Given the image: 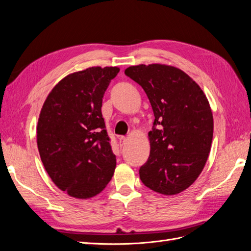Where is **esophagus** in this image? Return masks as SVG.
I'll use <instances>...</instances> for the list:
<instances>
[{
  "instance_id": "esophagus-1",
  "label": "esophagus",
  "mask_w": 251,
  "mask_h": 251,
  "mask_svg": "<svg viewBox=\"0 0 251 251\" xmlns=\"http://www.w3.org/2000/svg\"><path fill=\"white\" fill-rule=\"evenodd\" d=\"M126 142V137H124V136H121V137L119 138V143H120V146H124V144Z\"/></svg>"
}]
</instances>
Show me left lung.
Listing matches in <instances>:
<instances>
[{
	"instance_id": "1",
	"label": "left lung",
	"mask_w": 251,
	"mask_h": 251,
	"mask_svg": "<svg viewBox=\"0 0 251 251\" xmlns=\"http://www.w3.org/2000/svg\"><path fill=\"white\" fill-rule=\"evenodd\" d=\"M125 73L142 87L155 116L149 160L139 170L142 183L161 195L180 194L200 176L210 151L214 117L207 97L174 66L141 64Z\"/></svg>"
}]
</instances>
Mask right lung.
I'll return each mask as SVG.
<instances>
[{
  "label": "right lung",
  "mask_w": 251,
  "mask_h": 251,
  "mask_svg": "<svg viewBox=\"0 0 251 251\" xmlns=\"http://www.w3.org/2000/svg\"><path fill=\"white\" fill-rule=\"evenodd\" d=\"M119 70L91 67L67 75L41 110L36 142L44 168L53 183L73 198L86 200L101 193L115 171L101 105Z\"/></svg>",
  "instance_id": "right-lung-1"
}]
</instances>
